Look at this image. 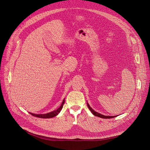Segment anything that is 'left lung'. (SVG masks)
<instances>
[{"mask_svg": "<svg viewBox=\"0 0 150 150\" xmlns=\"http://www.w3.org/2000/svg\"><path fill=\"white\" fill-rule=\"evenodd\" d=\"M87 105H88V108H89V109L90 110V111H91V112H92V113L93 114V115H95V116L99 117L102 118H114V117H117V116H112V117H110V116H105V115H101V114L99 113H98V112H95L93 109H92V108H91V107L90 106V105H89L88 103H87Z\"/></svg>", "mask_w": 150, "mask_h": 150, "instance_id": "1", "label": "left lung"}]
</instances>
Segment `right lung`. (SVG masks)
Wrapping results in <instances>:
<instances>
[{
	"label": "right lung",
	"mask_w": 150,
	"mask_h": 150,
	"mask_svg": "<svg viewBox=\"0 0 150 150\" xmlns=\"http://www.w3.org/2000/svg\"><path fill=\"white\" fill-rule=\"evenodd\" d=\"M65 103V99L63 100V102L61 104V105L60 106V108H58L56 110H54L53 112H49L48 113H46V114H35V113H30L32 115L36 117H38V118H52L55 117L56 115H57L60 112V110H62V109L63 108V104Z\"/></svg>",
	"instance_id": "obj_1"
}]
</instances>
